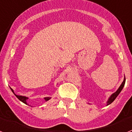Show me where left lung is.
I'll return each mask as SVG.
<instances>
[{"label": "left lung", "mask_w": 132, "mask_h": 132, "mask_svg": "<svg viewBox=\"0 0 132 132\" xmlns=\"http://www.w3.org/2000/svg\"><path fill=\"white\" fill-rule=\"evenodd\" d=\"M125 77L124 78V80H123V82L121 83V86H119V88H118L117 90L115 93H112V94L110 95V97L108 98V100L107 101V102H106V103H107L106 106H108V105L110 104L111 103H112V102L114 101V100H115L116 98H117V97L119 95V94L120 93H121V91L122 90V89H123V88L124 87V86H125Z\"/></svg>", "instance_id": "8db88e82"}]
</instances>
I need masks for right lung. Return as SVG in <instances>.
<instances>
[{
	"label": "right lung",
	"mask_w": 132,
	"mask_h": 132,
	"mask_svg": "<svg viewBox=\"0 0 132 132\" xmlns=\"http://www.w3.org/2000/svg\"><path fill=\"white\" fill-rule=\"evenodd\" d=\"M11 90H12V92L14 93V92H13V90L12 88H11ZM14 95L17 97V98L20 101H21L22 102H23V103H24L25 104H27L28 105V104H27V100L28 99V97H26V96H22V95H15L14 93ZM51 99V97H44V100H45V102H47V101H48L49 100H50Z\"/></svg>",
	"instance_id": "add662e5"
}]
</instances>
